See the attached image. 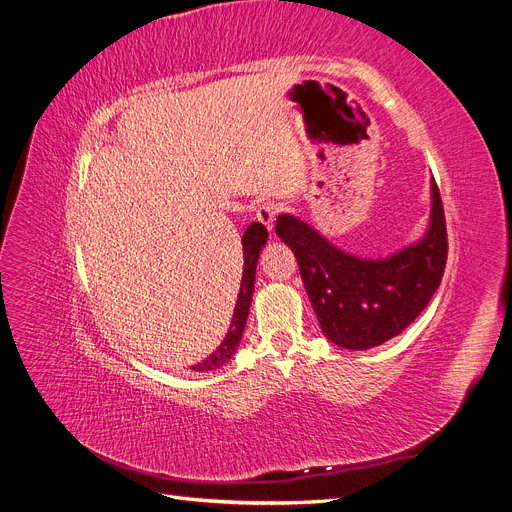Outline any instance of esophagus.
<instances>
[{"label": "esophagus", "instance_id": "1", "mask_svg": "<svg viewBox=\"0 0 512 512\" xmlns=\"http://www.w3.org/2000/svg\"><path fill=\"white\" fill-rule=\"evenodd\" d=\"M280 210H282V208L277 206V204H273V202H263V204L257 206L255 216H257V220H259L261 224H265V226L271 230L273 224H275L277 214H280Z\"/></svg>", "mask_w": 512, "mask_h": 512}]
</instances>
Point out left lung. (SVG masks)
Instances as JSON below:
<instances>
[{
    "label": "left lung",
    "mask_w": 512,
    "mask_h": 512,
    "mask_svg": "<svg viewBox=\"0 0 512 512\" xmlns=\"http://www.w3.org/2000/svg\"><path fill=\"white\" fill-rule=\"evenodd\" d=\"M275 232L298 259L322 335L351 351L400 335L431 302L447 261L445 214L435 179L425 235L382 259L351 255L292 214L277 216Z\"/></svg>",
    "instance_id": "8db88e82"
}]
</instances>
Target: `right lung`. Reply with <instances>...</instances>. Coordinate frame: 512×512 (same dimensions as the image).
Segmentation results:
<instances>
[{"mask_svg": "<svg viewBox=\"0 0 512 512\" xmlns=\"http://www.w3.org/2000/svg\"><path fill=\"white\" fill-rule=\"evenodd\" d=\"M265 243H267V228L261 222H253L245 230L243 241H241V245H243V280H241L235 312H232V318H230L228 333H226L224 341L220 343V347H216V351L210 357H206L204 361L192 365L194 371L220 369L222 365H226L230 361L232 355L237 353L241 337L245 333V324H247L251 300H253L257 261H259V255H261V249L265 247Z\"/></svg>", "mask_w": 512, "mask_h": 512, "instance_id": "obj_1", "label": "right lung"}]
</instances>
